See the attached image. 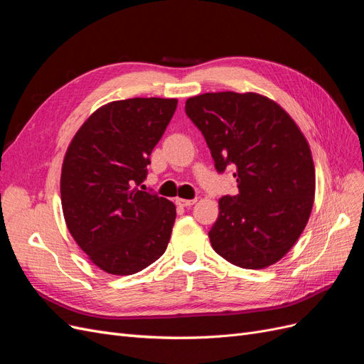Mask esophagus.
Instances as JSON below:
<instances>
[{"label": "esophagus", "mask_w": 364, "mask_h": 364, "mask_svg": "<svg viewBox=\"0 0 364 364\" xmlns=\"http://www.w3.org/2000/svg\"><path fill=\"white\" fill-rule=\"evenodd\" d=\"M176 203H178L179 206H191V205H194L196 203V199H176Z\"/></svg>", "instance_id": "34e87169"}]
</instances>
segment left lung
<instances>
[{"instance_id": "8db88e82", "label": "left lung", "mask_w": 364, "mask_h": 364, "mask_svg": "<svg viewBox=\"0 0 364 364\" xmlns=\"http://www.w3.org/2000/svg\"><path fill=\"white\" fill-rule=\"evenodd\" d=\"M186 115L199 127L217 171L235 168L238 194L218 200L209 241L241 269H266L284 258L310 218L316 170L311 149L294 119L257 92L190 97Z\"/></svg>"}]
</instances>
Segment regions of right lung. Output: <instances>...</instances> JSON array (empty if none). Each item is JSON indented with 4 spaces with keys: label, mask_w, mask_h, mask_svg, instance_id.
Listing matches in <instances>:
<instances>
[{
    "label": "right lung",
    "mask_w": 364,
    "mask_h": 364,
    "mask_svg": "<svg viewBox=\"0 0 364 364\" xmlns=\"http://www.w3.org/2000/svg\"><path fill=\"white\" fill-rule=\"evenodd\" d=\"M176 106V98L158 97L107 103L75 132L65 153V223L87 258L109 274L138 273L168 246L174 203L136 186Z\"/></svg>",
    "instance_id": "right-lung-1"
}]
</instances>
